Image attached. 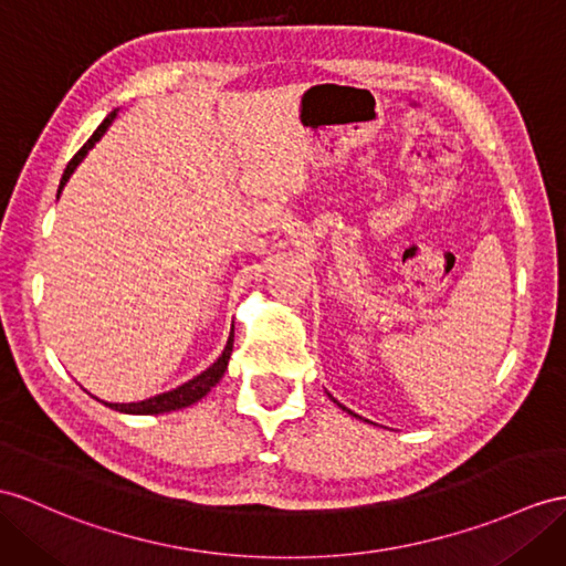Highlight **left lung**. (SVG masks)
Returning a JSON list of instances; mask_svg holds the SVG:
<instances>
[{
  "label": "left lung",
  "mask_w": 566,
  "mask_h": 566,
  "mask_svg": "<svg viewBox=\"0 0 566 566\" xmlns=\"http://www.w3.org/2000/svg\"><path fill=\"white\" fill-rule=\"evenodd\" d=\"M328 396H331V394H328ZM334 403H338V401H334ZM338 406H340V403H338ZM340 408H343V406H340ZM343 410H346V408H343ZM348 412H350V410H348ZM350 416H355V412H350ZM355 418H357V416H355Z\"/></svg>",
  "instance_id": "obj_1"
}]
</instances>
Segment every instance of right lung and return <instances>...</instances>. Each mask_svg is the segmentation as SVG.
Masks as SVG:
<instances>
[{"label":"right lung","mask_w":566,"mask_h":566,"mask_svg":"<svg viewBox=\"0 0 566 566\" xmlns=\"http://www.w3.org/2000/svg\"><path fill=\"white\" fill-rule=\"evenodd\" d=\"M115 117H117V109H115V113H109V115L103 119V124H101L98 129L93 132L91 139L84 144V148H81L72 160H69L66 170H64V175H62V179H60L57 199H60V195H62L64 185L69 182V177L74 175V170L78 168L81 160H84V158L88 156V150L103 139L105 132L109 129V124L115 122ZM232 338H235V334H232V331H230L226 348H223V353L218 355V360H216L209 369H203L201 375H197L195 379L185 381L182 387H177V389H172V391H165V394H158V396H154V398H146V401H139V403H105V401H103V403H105L107 408H113V410L129 412V416H160V412L179 410V408H187V406H191V403L201 401V398H203L206 394H209V391L216 387V384H218L220 379H223V375H226L230 353H232Z\"/></svg>","instance_id":"1"}]
</instances>
